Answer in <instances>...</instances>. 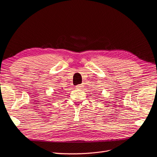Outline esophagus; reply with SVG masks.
I'll use <instances>...</instances> for the list:
<instances>
[{
    "instance_id": "esophagus-1",
    "label": "esophagus",
    "mask_w": 157,
    "mask_h": 157,
    "mask_svg": "<svg viewBox=\"0 0 157 157\" xmlns=\"http://www.w3.org/2000/svg\"><path fill=\"white\" fill-rule=\"evenodd\" d=\"M83 85H81V84H79V85H76V88H83Z\"/></svg>"
}]
</instances>
